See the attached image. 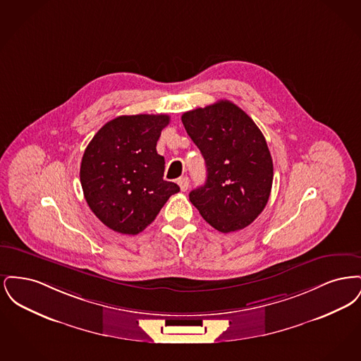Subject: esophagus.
<instances>
[{
  "mask_svg": "<svg viewBox=\"0 0 361 361\" xmlns=\"http://www.w3.org/2000/svg\"><path fill=\"white\" fill-rule=\"evenodd\" d=\"M177 184H178V187H180V189H181V190H183V192H185V190H188V188H189L188 177H181V178H178V181H177Z\"/></svg>",
  "mask_w": 361,
  "mask_h": 361,
  "instance_id": "34e87169",
  "label": "esophagus"
}]
</instances>
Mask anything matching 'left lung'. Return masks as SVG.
<instances>
[{
    "label": "left lung",
    "instance_id": "obj_1",
    "mask_svg": "<svg viewBox=\"0 0 361 361\" xmlns=\"http://www.w3.org/2000/svg\"><path fill=\"white\" fill-rule=\"evenodd\" d=\"M204 157L206 184L189 200L203 219L222 233L252 224L267 206L274 162L256 123L228 100L196 108L181 116Z\"/></svg>",
    "mask_w": 361,
    "mask_h": 361
}]
</instances>
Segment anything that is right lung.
<instances>
[{"label": "right lung", "mask_w": 361, "mask_h": 361, "mask_svg": "<svg viewBox=\"0 0 361 361\" xmlns=\"http://www.w3.org/2000/svg\"><path fill=\"white\" fill-rule=\"evenodd\" d=\"M168 115L118 116L89 142L80 178L86 203L111 230L135 235L152 224L180 187L164 180L157 140Z\"/></svg>", "instance_id": "1"}]
</instances>
